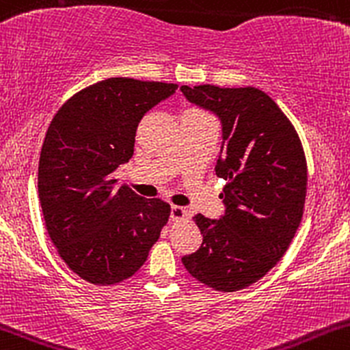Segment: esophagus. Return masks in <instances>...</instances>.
Masks as SVG:
<instances>
[{
    "instance_id": "obj_1",
    "label": "esophagus",
    "mask_w": 350,
    "mask_h": 350,
    "mask_svg": "<svg viewBox=\"0 0 350 350\" xmlns=\"http://www.w3.org/2000/svg\"><path fill=\"white\" fill-rule=\"evenodd\" d=\"M187 215H189V212L183 207H180V205H174V207L170 208L172 221H183V219H187Z\"/></svg>"
}]
</instances>
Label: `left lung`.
<instances>
[{"instance_id":"obj_1","label":"left lung","mask_w":350,"mask_h":350,"mask_svg":"<svg viewBox=\"0 0 350 350\" xmlns=\"http://www.w3.org/2000/svg\"><path fill=\"white\" fill-rule=\"evenodd\" d=\"M190 103L217 114L222 124L215 175L228 180L221 219L193 217L202 246L183 256L187 271L219 291L261 280L286 253L307 196V160L293 124L256 88L182 85Z\"/></svg>"}]
</instances>
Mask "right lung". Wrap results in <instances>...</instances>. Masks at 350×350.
Listing matches in <instances>:
<instances>
[{
    "label": "right lung",
    "mask_w": 350,
    "mask_h": 350,
    "mask_svg": "<svg viewBox=\"0 0 350 350\" xmlns=\"http://www.w3.org/2000/svg\"><path fill=\"white\" fill-rule=\"evenodd\" d=\"M178 85L111 77L57 111L38 161L46 230L75 275L116 284L135 275L170 217V205L116 189L114 170L135 151L138 122Z\"/></svg>",
    "instance_id": "1"
}]
</instances>
